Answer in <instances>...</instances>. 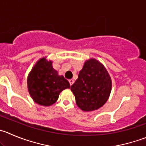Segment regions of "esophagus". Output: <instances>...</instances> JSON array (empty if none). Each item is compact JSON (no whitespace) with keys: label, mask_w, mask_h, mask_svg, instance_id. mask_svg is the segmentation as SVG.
I'll use <instances>...</instances> for the list:
<instances>
[{"label":"esophagus","mask_w":146,"mask_h":146,"mask_svg":"<svg viewBox=\"0 0 146 146\" xmlns=\"http://www.w3.org/2000/svg\"><path fill=\"white\" fill-rule=\"evenodd\" d=\"M69 84H70V85H71V86H72V84H74V80H72V79H71V80H69Z\"/></svg>","instance_id":"esophagus-1"}]
</instances>
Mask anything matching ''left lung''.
Returning <instances> with one entry per match:
<instances>
[{"mask_svg":"<svg viewBox=\"0 0 146 146\" xmlns=\"http://www.w3.org/2000/svg\"><path fill=\"white\" fill-rule=\"evenodd\" d=\"M111 89L109 73L95 59L84 62L78 79L71 86L76 103L83 111H93L103 106L109 98Z\"/></svg>","mask_w":146,"mask_h":146,"instance_id":"left-lung-1","label":"left lung"}]
</instances>
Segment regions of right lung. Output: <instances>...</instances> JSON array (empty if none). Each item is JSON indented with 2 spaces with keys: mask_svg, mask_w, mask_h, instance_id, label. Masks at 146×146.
<instances>
[{
  "mask_svg": "<svg viewBox=\"0 0 146 146\" xmlns=\"http://www.w3.org/2000/svg\"><path fill=\"white\" fill-rule=\"evenodd\" d=\"M28 90L33 100L44 106H50L57 101L61 92L70 88L69 82L59 76L52 66V62L45 57L40 59L29 73Z\"/></svg>",
  "mask_w": 146,
  "mask_h": 146,
  "instance_id": "1",
  "label": "right lung"
}]
</instances>
